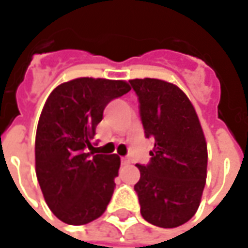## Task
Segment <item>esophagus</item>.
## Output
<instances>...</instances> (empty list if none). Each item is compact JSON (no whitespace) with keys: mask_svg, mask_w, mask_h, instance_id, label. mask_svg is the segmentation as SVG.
<instances>
[{"mask_svg":"<svg viewBox=\"0 0 248 248\" xmlns=\"http://www.w3.org/2000/svg\"><path fill=\"white\" fill-rule=\"evenodd\" d=\"M121 161H122V164H124V166H127V164H130L131 163V160L129 159V157H122Z\"/></svg>","mask_w":248,"mask_h":248,"instance_id":"1","label":"esophagus"}]
</instances>
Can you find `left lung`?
<instances>
[{"mask_svg":"<svg viewBox=\"0 0 248 248\" xmlns=\"http://www.w3.org/2000/svg\"><path fill=\"white\" fill-rule=\"evenodd\" d=\"M146 138L155 141L151 161L137 164L134 185L148 223L175 228L194 216L206 182L208 148L200 119L185 92L157 78L130 80Z\"/></svg>","mask_w":248,"mask_h":248,"instance_id":"1","label":"left lung"}]
</instances>
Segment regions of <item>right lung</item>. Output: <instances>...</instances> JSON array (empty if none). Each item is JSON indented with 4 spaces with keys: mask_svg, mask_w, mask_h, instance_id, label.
Wrapping results in <instances>:
<instances>
[{
    "mask_svg": "<svg viewBox=\"0 0 248 248\" xmlns=\"http://www.w3.org/2000/svg\"><path fill=\"white\" fill-rule=\"evenodd\" d=\"M130 91L122 80L81 77L47 97L35 138V168L45 201L63 223L84 225L104 213L121 159L96 155L92 138L106 106Z\"/></svg>",
    "mask_w": 248,
    "mask_h": 248,
    "instance_id": "add662e5",
    "label": "right lung"
}]
</instances>
